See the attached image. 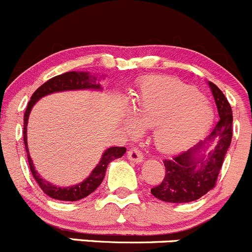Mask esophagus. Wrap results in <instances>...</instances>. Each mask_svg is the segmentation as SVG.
I'll list each match as a JSON object with an SVG mask.
<instances>
[{
  "label": "esophagus",
  "instance_id": "esophagus-1",
  "mask_svg": "<svg viewBox=\"0 0 252 252\" xmlns=\"http://www.w3.org/2000/svg\"><path fill=\"white\" fill-rule=\"evenodd\" d=\"M127 157H128L129 160L134 161V163H138V164L142 163V161H143V159H144L141 152H139L137 148L129 149V151L127 152Z\"/></svg>",
  "mask_w": 252,
  "mask_h": 252
}]
</instances>
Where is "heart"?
I'll return each instance as SVG.
<instances>
[{"label":"heart","mask_w":252,"mask_h":252,"mask_svg":"<svg viewBox=\"0 0 252 252\" xmlns=\"http://www.w3.org/2000/svg\"><path fill=\"white\" fill-rule=\"evenodd\" d=\"M124 126L136 133L152 127L157 149L173 154L202 138L214 123V110L195 87L169 77H149L138 87Z\"/></svg>","instance_id":"b5f03b06"}]
</instances>
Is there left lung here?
<instances>
[{"label": "left lung", "instance_id": "left-lung-1", "mask_svg": "<svg viewBox=\"0 0 252 252\" xmlns=\"http://www.w3.org/2000/svg\"><path fill=\"white\" fill-rule=\"evenodd\" d=\"M219 121L205 141L173 159L164 160L165 176L161 184L151 190L158 200L170 203H186L196 201L216 185L224 157L231 143L233 113L223 92L208 82Z\"/></svg>", "mask_w": 252, "mask_h": 252}]
</instances>
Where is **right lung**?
I'll list each match as a JSON object with an SVG mask.
<instances>
[{
    "mask_svg": "<svg viewBox=\"0 0 252 252\" xmlns=\"http://www.w3.org/2000/svg\"><path fill=\"white\" fill-rule=\"evenodd\" d=\"M98 81L99 79L96 78L95 76L89 73V72L72 71L54 77V78L45 82L42 86L39 87V88L34 92L31 100H29L28 106H27L26 109V113H24L23 139L24 144H26V151L27 156H28V163L29 166H31V171L32 174H33L34 179L36 180V183L40 186L41 190L44 191L47 196H50L51 198H55V200L78 201L87 197V196H89L92 192H94V191L98 189V186L101 184V181L104 180L106 168H108L109 164L113 160H115V159L121 158V157L126 153V148L125 147H110V148H108L104 152L99 163L96 164L95 168L92 170V173L89 174L88 178H86L82 183L76 184V185L67 186V188H60V186L54 185V184L49 183V181H46L45 179H42L40 174L35 170V166H34L33 160H32L31 154H29L28 141H27V126H28L29 115H31V111L32 109H33V106L35 105L41 98L49 95V94L67 91H84V89L101 91L103 88H101V86L99 84Z\"/></svg>",
    "mask_w": 252,
    "mask_h": 252,
    "instance_id": "add662e5",
    "label": "right lung"
}]
</instances>
